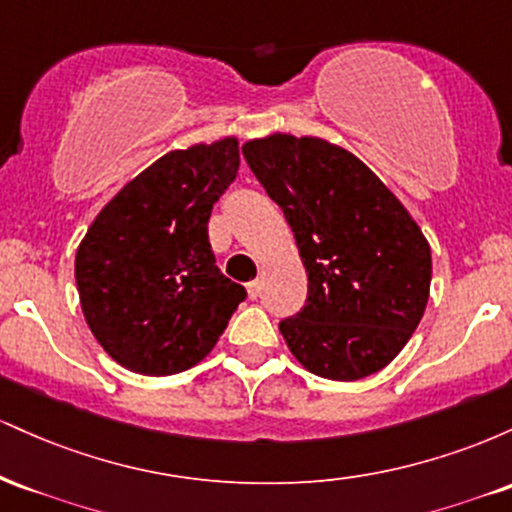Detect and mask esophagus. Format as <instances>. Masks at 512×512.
Wrapping results in <instances>:
<instances>
[{
	"label": "esophagus",
	"mask_w": 512,
	"mask_h": 512,
	"mask_svg": "<svg viewBox=\"0 0 512 512\" xmlns=\"http://www.w3.org/2000/svg\"><path fill=\"white\" fill-rule=\"evenodd\" d=\"M260 291H262V281H250L248 284V296L255 301V298H260Z\"/></svg>",
	"instance_id": "34e87169"
}]
</instances>
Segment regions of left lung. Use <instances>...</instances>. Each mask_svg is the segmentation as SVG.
<instances>
[{"instance_id":"obj_1","label":"left lung","mask_w":512,"mask_h":512,"mask_svg":"<svg viewBox=\"0 0 512 512\" xmlns=\"http://www.w3.org/2000/svg\"><path fill=\"white\" fill-rule=\"evenodd\" d=\"M243 156L308 272L305 305L279 322L291 354L327 380L378 373L424 317L431 248L421 228L366 163L325 139L269 134Z\"/></svg>"}]
</instances>
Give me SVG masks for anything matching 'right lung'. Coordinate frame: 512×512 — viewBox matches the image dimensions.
<instances>
[{"label":"right lung","mask_w":512,"mask_h":512,"mask_svg":"<svg viewBox=\"0 0 512 512\" xmlns=\"http://www.w3.org/2000/svg\"><path fill=\"white\" fill-rule=\"evenodd\" d=\"M238 166L233 137L170 151L129 180L81 240V310L98 344L132 373L192 368L248 296L216 267L207 228Z\"/></svg>","instance_id":"add662e5"}]
</instances>
